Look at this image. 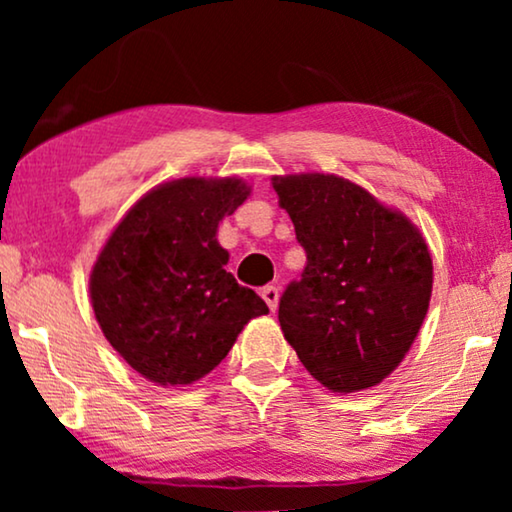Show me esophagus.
<instances>
[{
	"mask_svg": "<svg viewBox=\"0 0 512 512\" xmlns=\"http://www.w3.org/2000/svg\"><path fill=\"white\" fill-rule=\"evenodd\" d=\"M261 296H263L265 303H268L270 310L275 312L277 310V303H279V289H277V286H263Z\"/></svg>",
	"mask_w": 512,
	"mask_h": 512,
	"instance_id": "obj_1",
	"label": "esophagus"
}]
</instances>
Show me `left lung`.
I'll use <instances>...</instances> for the list:
<instances>
[{"mask_svg": "<svg viewBox=\"0 0 512 512\" xmlns=\"http://www.w3.org/2000/svg\"><path fill=\"white\" fill-rule=\"evenodd\" d=\"M307 254L279 298V326L324 387L380 384L415 342L431 300L433 263L419 230L335 174L275 177Z\"/></svg>", "mask_w": 512, "mask_h": 512, "instance_id": "8db88e82", "label": "left lung"}]
</instances>
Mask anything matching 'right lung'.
Here are the masks:
<instances>
[{
    "label": "right lung",
    "mask_w": 512,
    "mask_h": 512,
    "mask_svg": "<svg viewBox=\"0 0 512 512\" xmlns=\"http://www.w3.org/2000/svg\"><path fill=\"white\" fill-rule=\"evenodd\" d=\"M240 179L186 177L146 193L118 223L90 275L111 347L146 380L174 387L226 359L249 319L268 314L237 284L216 228L247 200Z\"/></svg>",
    "instance_id": "add662e5"
}]
</instances>
